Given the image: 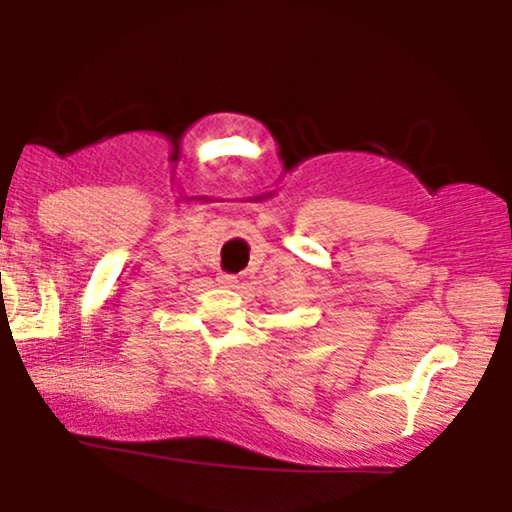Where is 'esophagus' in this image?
<instances>
[{"label": "esophagus", "mask_w": 512, "mask_h": 512, "mask_svg": "<svg viewBox=\"0 0 512 512\" xmlns=\"http://www.w3.org/2000/svg\"><path fill=\"white\" fill-rule=\"evenodd\" d=\"M221 286H226V289H233V286H237V277L235 275H219V279H216Z\"/></svg>", "instance_id": "34e87169"}]
</instances>
